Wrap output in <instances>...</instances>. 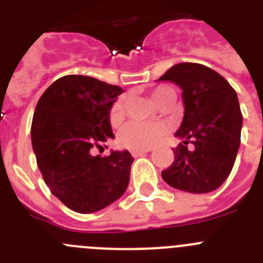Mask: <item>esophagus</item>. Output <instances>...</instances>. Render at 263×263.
Masks as SVG:
<instances>
[{
  "label": "esophagus",
  "instance_id": "1",
  "mask_svg": "<svg viewBox=\"0 0 263 263\" xmlns=\"http://www.w3.org/2000/svg\"><path fill=\"white\" fill-rule=\"evenodd\" d=\"M148 152H150V148H146V150H133V152H132V155H133L134 158H138L141 157V155H145L146 153Z\"/></svg>",
  "mask_w": 263,
  "mask_h": 263
}]
</instances>
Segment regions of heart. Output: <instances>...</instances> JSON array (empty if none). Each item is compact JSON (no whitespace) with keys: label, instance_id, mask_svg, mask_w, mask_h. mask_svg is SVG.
<instances>
[{"label":"heart","instance_id":"1","mask_svg":"<svg viewBox=\"0 0 263 263\" xmlns=\"http://www.w3.org/2000/svg\"><path fill=\"white\" fill-rule=\"evenodd\" d=\"M152 99L158 106L175 99V90L168 85H159L152 90ZM125 115V97H118L109 111V121L111 125L120 124ZM167 133V126L163 122H127L118 133V143L129 150H146L152 147Z\"/></svg>","mask_w":263,"mask_h":263}]
</instances>
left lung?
I'll return each mask as SVG.
<instances>
[{"instance_id":"8db88e82","label":"left lung","mask_w":263,"mask_h":263,"mask_svg":"<svg viewBox=\"0 0 263 263\" xmlns=\"http://www.w3.org/2000/svg\"><path fill=\"white\" fill-rule=\"evenodd\" d=\"M159 80L182 88L184 117L175 133L173 164L162 171L167 184L191 194L217 190L229 176L241 142L242 113L236 90L220 73L197 63H179Z\"/></svg>"}]
</instances>
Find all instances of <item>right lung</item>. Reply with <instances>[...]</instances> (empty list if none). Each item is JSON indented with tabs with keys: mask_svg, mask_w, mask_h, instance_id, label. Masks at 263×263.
<instances>
[{
	"mask_svg": "<svg viewBox=\"0 0 263 263\" xmlns=\"http://www.w3.org/2000/svg\"><path fill=\"white\" fill-rule=\"evenodd\" d=\"M124 90L95 78L67 75L36 104L31 142L45 183L69 210L92 213L126 191L133 157L127 150L92 155L113 138L109 111Z\"/></svg>",
	"mask_w": 263,
	"mask_h": 263,
	"instance_id": "add662e5",
	"label": "right lung"
}]
</instances>
